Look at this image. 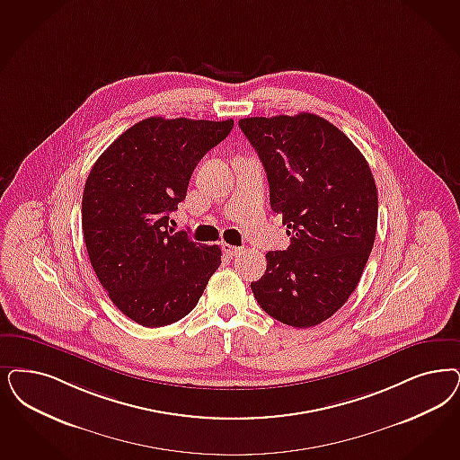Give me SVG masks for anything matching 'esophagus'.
<instances>
[{
    "label": "esophagus",
    "instance_id": "1",
    "mask_svg": "<svg viewBox=\"0 0 460 460\" xmlns=\"http://www.w3.org/2000/svg\"><path fill=\"white\" fill-rule=\"evenodd\" d=\"M222 252L227 254V256L234 258V256H238V254L243 253V248H239V246H233V244H227V243H224V244H222Z\"/></svg>",
    "mask_w": 460,
    "mask_h": 460
}]
</instances>
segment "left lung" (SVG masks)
Segmentation results:
<instances>
[{
    "label": "left lung",
    "instance_id": "8db88e82",
    "mask_svg": "<svg viewBox=\"0 0 460 460\" xmlns=\"http://www.w3.org/2000/svg\"><path fill=\"white\" fill-rule=\"evenodd\" d=\"M239 127L269 176L270 206L290 246L267 253L252 282L260 307L311 328L333 316L358 286L377 231V187L364 155L314 113L248 117Z\"/></svg>",
    "mask_w": 460,
    "mask_h": 460
}]
</instances>
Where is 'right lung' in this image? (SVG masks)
Segmentation results:
<instances>
[{
	"label": "right lung",
	"instance_id": "add662e5",
	"mask_svg": "<svg viewBox=\"0 0 460 460\" xmlns=\"http://www.w3.org/2000/svg\"><path fill=\"white\" fill-rule=\"evenodd\" d=\"M234 122L149 117L127 128L86 178L81 222L111 301L146 328L187 316L221 265V248L170 229L191 173Z\"/></svg>",
	"mask_w": 460,
	"mask_h": 460
}]
</instances>
